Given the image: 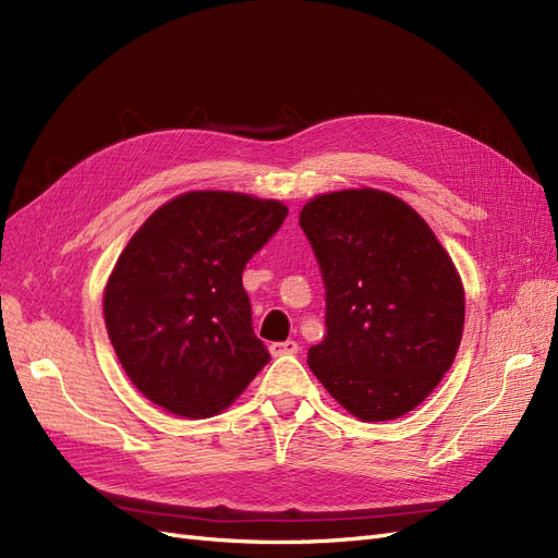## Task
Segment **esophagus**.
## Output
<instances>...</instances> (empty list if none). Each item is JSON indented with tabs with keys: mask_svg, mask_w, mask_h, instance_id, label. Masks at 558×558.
<instances>
[{
	"mask_svg": "<svg viewBox=\"0 0 558 558\" xmlns=\"http://www.w3.org/2000/svg\"><path fill=\"white\" fill-rule=\"evenodd\" d=\"M298 342L295 340H286V342H272L269 344V351L272 356H291V353H298Z\"/></svg>",
	"mask_w": 558,
	"mask_h": 558,
	"instance_id": "1",
	"label": "esophagus"
}]
</instances>
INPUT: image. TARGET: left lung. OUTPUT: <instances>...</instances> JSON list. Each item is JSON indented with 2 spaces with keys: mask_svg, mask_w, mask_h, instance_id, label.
Masks as SVG:
<instances>
[{
  "mask_svg": "<svg viewBox=\"0 0 558 558\" xmlns=\"http://www.w3.org/2000/svg\"><path fill=\"white\" fill-rule=\"evenodd\" d=\"M326 286V337L307 363L363 421H391L426 400L461 344L459 272L402 199L340 191L300 211Z\"/></svg>",
  "mask_w": 558,
  "mask_h": 558,
  "instance_id": "1",
  "label": "left lung"
}]
</instances>
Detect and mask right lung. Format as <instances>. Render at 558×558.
Segmentation results:
<instances>
[{"instance_id":"add662e5","label":"right lung","mask_w":558,"mask_h":558,"mask_svg":"<svg viewBox=\"0 0 558 558\" xmlns=\"http://www.w3.org/2000/svg\"><path fill=\"white\" fill-rule=\"evenodd\" d=\"M289 216L277 199L195 191L162 205L128 242L105 320L132 384L167 412H221L269 361L242 272Z\"/></svg>"}]
</instances>
